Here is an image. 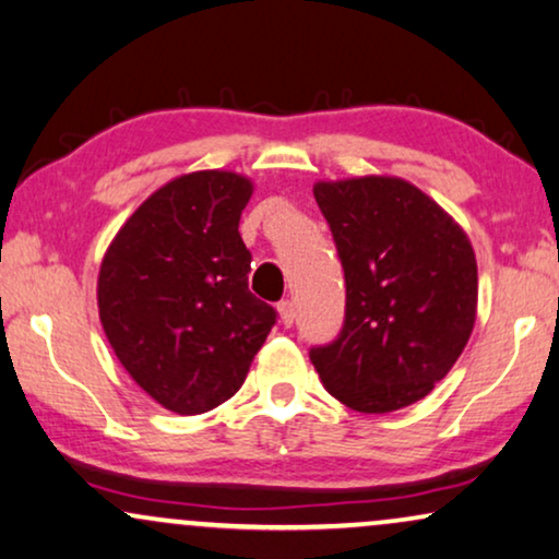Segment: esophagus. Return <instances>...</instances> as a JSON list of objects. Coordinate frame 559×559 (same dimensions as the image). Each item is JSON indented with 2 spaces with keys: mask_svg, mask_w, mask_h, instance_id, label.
Segmentation results:
<instances>
[{
  "mask_svg": "<svg viewBox=\"0 0 559 559\" xmlns=\"http://www.w3.org/2000/svg\"><path fill=\"white\" fill-rule=\"evenodd\" d=\"M277 312H280V323L285 325V328H289V325L295 323V318H297V310H295V302H293V300H285V302H280Z\"/></svg>",
  "mask_w": 559,
  "mask_h": 559,
  "instance_id": "1",
  "label": "esophagus"
}]
</instances>
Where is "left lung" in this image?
Returning a JSON list of instances; mask_svg holds the SVG:
<instances>
[{
	"mask_svg": "<svg viewBox=\"0 0 559 559\" xmlns=\"http://www.w3.org/2000/svg\"><path fill=\"white\" fill-rule=\"evenodd\" d=\"M346 272L338 341L310 361L335 400L384 415L425 400L468 343L478 266L468 234L412 182L394 175L318 180Z\"/></svg>",
	"mask_w": 559,
	"mask_h": 559,
	"instance_id": "8db88e82",
	"label": "left lung"
}]
</instances>
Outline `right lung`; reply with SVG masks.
I'll return each mask as SVG.
<instances>
[{
	"label": "right lung",
	"instance_id": "add662e5",
	"mask_svg": "<svg viewBox=\"0 0 559 559\" xmlns=\"http://www.w3.org/2000/svg\"><path fill=\"white\" fill-rule=\"evenodd\" d=\"M247 175L198 170L157 188L102 259L98 318L136 384L175 415H203L239 392L277 312L249 293L239 234Z\"/></svg>",
	"mask_w": 559,
	"mask_h": 559
}]
</instances>
